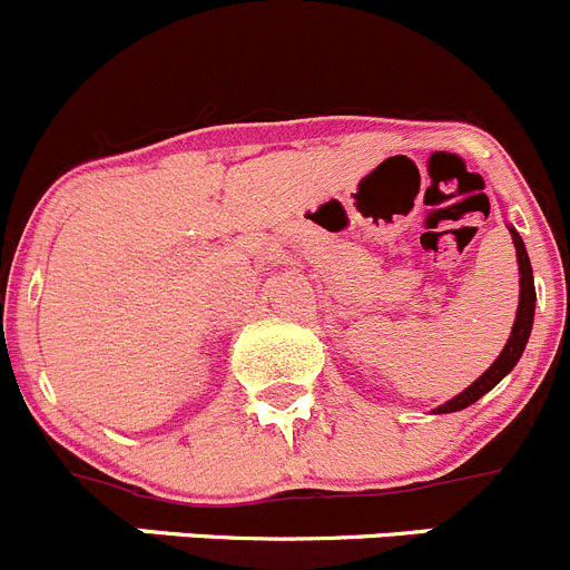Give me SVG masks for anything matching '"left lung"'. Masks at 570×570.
<instances>
[{"label": "left lung", "instance_id": "1", "mask_svg": "<svg viewBox=\"0 0 570 570\" xmlns=\"http://www.w3.org/2000/svg\"><path fill=\"white\" fill-rule=\"evenodd\" d=\"M507 228H510V234H512V245H515V256H518V273H521V295H518V312H515V323H512V331H510V340H507L504 351L499 353V358H495V362L490 364V367L484 370V373L479 375L471 386H465L460 395L451 397V401H445L443 406L434 409V414L460 412V409L476 403L484 392L493 390V386L499 384V381L504 379L512 367H515L518 358L523 356V347H527L529 334H532L534 301H538V295H534L532 264H529V253H527V245H523L521 234H518L512 225H507Z\"/></svg>", "mask_w": 570, "mask_h": 570}]
</instances>
